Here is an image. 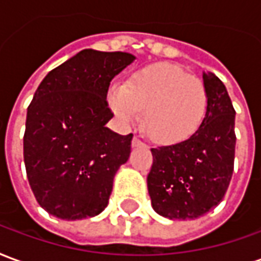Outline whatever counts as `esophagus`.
Here are the masks:
<instances>
[{
    "label": "esophagus",
    "mask_w": 261,
    "mask_h": 261,
    "mask_svg": "<svg viewBox=\"0 0 261 261\" xmlns=\"http://www.w3.org/2000/svg\"><path fill=\"white\" fill-rule=\"evenodd\" d=\"M142 145H144V142L140 138H137V137L133 138V147H142Z\"/></svg>",
    "instance_id": "obj_1"
}]
</instances>
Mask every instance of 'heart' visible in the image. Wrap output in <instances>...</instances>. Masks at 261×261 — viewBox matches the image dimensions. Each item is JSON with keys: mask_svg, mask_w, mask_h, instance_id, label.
Returning a JSON list of instances; mask_svg holds the SVG:
<instances>
[{"mask_svg": "<svg viewBox=\"0 0 261 261\" xmlns=\"http://www.w3.org/2000/svg\"><path fill=\"white\" fill-rule=\"evenodd\" d=\"M108 100L124 123H134L144 112L147 134L166 145L189 140L202 124L208 106L202 81L172 63L142 67L125 86H112Z\"/></svg>", "mask_w": 261, "mask_h": 261, "instance_id": "heart-1", "label": "heart"}]
</instances>
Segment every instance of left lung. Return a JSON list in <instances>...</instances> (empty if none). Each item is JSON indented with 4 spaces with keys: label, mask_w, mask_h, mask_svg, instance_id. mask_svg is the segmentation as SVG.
<instances>
[{
    "label": "left lung",
    "mask_w": 261,
    "mask_h": 261,
    "mask_svg": "<svg viewBox=\"0 0 261 261\" xmlns=\"http://www.w3.org/2000/svg\"><path fill=\"white\" fill-rule=\"evenodd\" d=\"M208 106L200 128L175 145L151 148L148 193L170 219H194L222 201L235 162V109L222 81L202 71Z\"/></svg>",
    "instance_id": "obj_1"
}]
</instances>
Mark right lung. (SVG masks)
I'll return each instance as SVG.
<instances>
[{
    "label": "right lung",
    "mask_w": 261,
    "mask_h": 261,
    "mask_svg": "<svg viewBox=\"0 0 261 261\" xmlns=\"http://www.w3.org/2000/svg\"><path fill=\"white\" fill-rule=\"evenodd\" d=\"M134 59L86 48L51 69L35 92L23 136L26 175L37 202L57 218H91L108 207L133 134L106 127L113 117L106 96Z\"/></svg>",
    "instance_id": "1"
}]
</instances>
